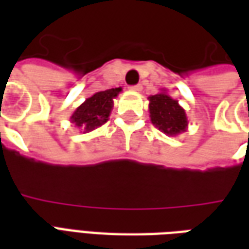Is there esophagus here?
<instances>
[{"label":"esophagus","mask_w":249,"mask_h":249,"mask_svg":"<svg viewBox=\"0 0 249 249\" xmlns=\"http://www.w3.org/2000/svg\"><path fill=\"white\" fill-rule=\"evenodd\" d=\"M141 89H142V87H141L140 84H137V85H133V87H130V90H133V92H141Z\"/></svg>","instance_id":"34e87169"}]
</instances>
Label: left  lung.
Returning a JSON list of instances; mask_svg holds the SVG:
<instances>
[{"label":"left lung","instance_id":"1","mask_svg":"<svg viewBox=\"0 0 249 249\" xmlns=\"http://www.w3.org/2000/svg\"><path fill=\"white\" fill-rule=\"evenodd\" d=\"M149 117L152 124L157 129L164 132L167 136H178L188 129L187 113L178 104L173 100L165 89L155 96H149Z\"/></svg>","mask_w":249,"mask_h":249}]
</instances>
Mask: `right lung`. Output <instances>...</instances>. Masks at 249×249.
I'll list each match as a JSON object with an SVG mask.
<instances>
[{"label":"right lung","instance_id":"add662e5","mask_svg":"<svg viewBox=\"0 0 249 249\" xmlns=\"http://www.w3.org/2000/svg\"><path fill=\"white\" fill-rule=\"evenodd\" d=\"M121 88H112L108 90H101L87 98L71 116V123L76 128L88 133L98 126L105 124L113 109V100L120 93Z\"/></svg>","mask_w":249,"mask_h":249}]
</instances>
